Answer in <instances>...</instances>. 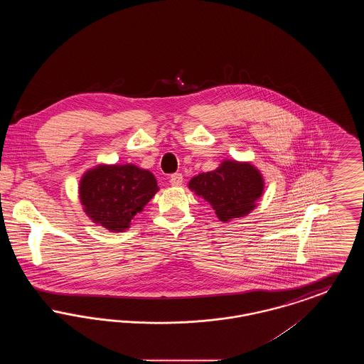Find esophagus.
Wrapping results in <instances>:
<instances>
[{
	"mask_svg": "<svg viewBox=\"0 0 364 364\" xmlns=\"http://www.w3.org/2000/svg\"><path fill=\"white\" fill-rule=\"evenodd\" d=\"M169 183L173 186V187H178L183 184V174L181 173H173L169 178Z\"/></svg>",
	"mask_w": 364,
	"mask_h": 364,
	"instance_id": "34e87169",
	"label": "esophagus"
}]
</instances>
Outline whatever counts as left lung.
Here are the masks:
<instances>
[{
    "label": "left lung",
    "mask_w": 364,
    "mask_h": 364,
    "mask_svg": "<svg viewBox=\"0 0 364 364\" xmlns=\"http://www.w3.org/2000/svg\"><path fill=\"white\" fill-rule=\"evenodd\" d=\"M188 187L211 205L223 223H228L254 210L264 183L251 164L226 159L215 171L192 177Z\"/></svg>",
    "instance_id": "1"
}]
</instances>
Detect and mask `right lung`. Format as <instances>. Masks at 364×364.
Listing matches in <instances>:
<instances>
[{
	"label": "right lung",
	"mask_w": 364,
	"mask_h": 364,
	"mask_svg": "<svg viewBox=\"0 0 364 364\" xmlns=\"http://www.w3.org/2000/svg\"><path fill=\"white\" fill-rule=\"evenodd\" d=\"M158 191L156 177L135 165H100L80 180L79 196L92 223L112 232L131 225Z\"/></svg>",
	"instance_id": "add662e5"
}]
</instances>
